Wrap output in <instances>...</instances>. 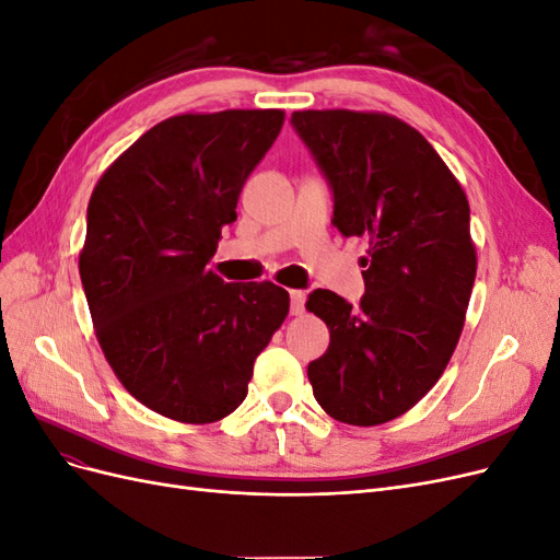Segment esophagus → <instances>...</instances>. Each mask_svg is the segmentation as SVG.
Here are the masks:
<instances>
[{"label": "esophagus", "mask_w": 560, "mask_h": 560, "mask_svg": "<svg viewBox=\"0 0 560 560\" xmlns=\"http://www.w3.org/2000/svg\"><path fill=\"white\" fill-rule=\"evenodd\" d=\"M290 311H292V315H301L303 311H306V292H301V290L290 292Z\"/></svg>", "instance_id": "34e87169"}]
</instances>
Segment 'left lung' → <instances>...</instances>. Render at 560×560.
Wrapping results in <instances>:
<instances>
[{"label": "left lung", "instance_id": "obj_1", "mask_svg": "<svg viewBox=\"0 0 560 560\" xmlns=\"http://www.w3.org/2000/svg\"><path fill=\"white\" fill-rule=\"evenodd\" d=\"M292 128L329 184L331 224L366 243L358 306L329 290L306 301L329 327L308 381L331 418L381 425L430 393L460 338L477 276L469 202L432 144L395 116L306 109Z\"/></svg>", "mask_w": 560, "mask_h": 560}]
</instances>
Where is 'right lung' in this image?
I'll return each mask as SVG.
<instances>
[{"instance_id":"1","label":"right lung","mask_w":560,"mask_h":560,"mask_svg":"<svg viewBox=\"0 0 560 560\" xmlns=\"http://www.w3.org/2000/svg\"><path fill=\"white\" fill-rule=\"evenodd\" d=\"M282 121L280 109L165 118L93 189L79 273L97 341L128 393L165 418L200 425L238 409L290 313L282 287L208 268Z\"/></svg>"}]
</instances>
